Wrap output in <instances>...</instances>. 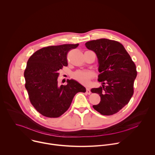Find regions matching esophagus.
Masks as SVG:
<instances>
[{
	"label": "esophagus",
	"mask_w": 155,
	"mask_h": 155,
	"mask_svg": "<svg viewBox=\"0 0 155 155\" xmlns=\"http://www.w3.org/2000/svg\"><path fill=\"white\" fill-rule=\"evenodd\" d=\"M86 94H90L91 93V91H90V90L89 89V88H86Z\"/></svg>",
	"instance_id": "esophagus-1"
}]
</instances>
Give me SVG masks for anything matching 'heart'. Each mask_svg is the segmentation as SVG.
Returning a JSON list of instances; mask_svg holds the SVG:
<instances>
[{
  "instance_id": "heart-1",
  "label": "heart",
  "mask_w": 155,
  "mask_h": 155,
  "mask_svg": "<svg viewBox=\"0 0 155 155\" xmlns=\"http://www.w3.org/2000/svg\"><path fill=\"white\" fill-rule=\"evenodd\" d=\"M93 74L88 71H77L72 74V77L77 81L83 85H87L90 83Z\"/></svg>"
}]
</instances>
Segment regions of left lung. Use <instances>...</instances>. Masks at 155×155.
I'll list each match as a JSON object with an SVG mask.
<instances>
[{"mask_svg":"<svg viewBox=\"0 0 155 155\" xmlns=\"http://www.w3.org/2000/svg\"><path fill=\"white\" fill-rule=\"evenodd\" d=\"M85 46L97 55L101 73L98 81L103 84L91 90L101 97L99 104L93 107L101 115H114L128 104L134 94L136 66L117 41L101 38L87 41Z\"/></svg>","mask_w":155,"mask_h":155,"instance_id":"1","label":"left lung"}]
</instances>
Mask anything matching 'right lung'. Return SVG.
Masks as SVG:
<instances>
[{
	"label": "right lung",
	"mask_w": 155,
	"mask_h": 155,
	"mask_svg": "<svg viewBox=\"0 0 155 155\" xmlns=\"http://www.w3.org/2000/svg\"><path fill=\"white\" fill-rule=\"evenodd\" d=\"M79 44H64L42 48L28 59L24 75L31 103L41 115L58 118L64 114L78 92L86 88L74 80L59 86V71L68 66L67 55Z\"/></svg>",
	"instance_id": "add662e5"
}]
</instances>
